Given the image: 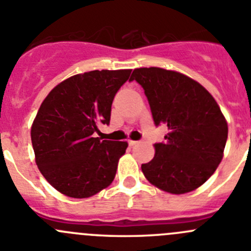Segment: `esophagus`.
Listing matches in <instances>:
<instances>
[{"instance_id": "34e87169", "label": "esophagus", "mask_w": 251, "mask_h": 251, "mask_svg": "<svg viewBox=\"0 0 251 251\" xmlns=\"http://www.w3.org/2000/svg\"><path fill=\"white\" fill-rule=\"evenodd\" d=\"M139 144V141H135V140H128V145L130 146H135V145Z\"/></svg>"}]
</instances>
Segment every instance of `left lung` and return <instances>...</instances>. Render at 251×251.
<instances>
[{
	"instance_id": "left-lung-1",
	"label": "left lung",
	"mask_w": 251,
	"mask_h": 251,
	"mask_svg": "<svg viewBox=\"0 0 251 251\" xmlns=\"http://www.w3.org/2000/svg\"><path fill=\"white\" fill-rule=\"evenodd\" d=\"M130 80L144 88L156 125L168 128L165 144L141 170L154 187L172 194L194 191L209 179L224 156L228 123L212 94L176 70L137 68Z\"/></svg>"
}]
</instances>
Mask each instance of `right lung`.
<instances>
[{"instance_id":"obj_1","label":"right lung","mask_w":251,"mask_h":251,"mask_svg":"<svg viewBox=\"0 0 251 251\" xmlns=\"http://www.w3.org/2000/svg\"><path fill=\"white\" fill-rule=\"evenodd\" d=\"M131 69L91 70L65 79L41 104L30 139L38 170L70 198H89L114 181L126 141L95 137L109 125L115 94Z\"/></svg>"}]
</instances>
